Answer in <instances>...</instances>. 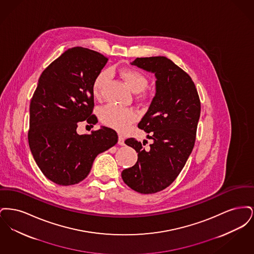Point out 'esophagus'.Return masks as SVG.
Listing matches in <instances>:
<instances>
[{"mask_svg": "<svg viewBox=\"0 0 254 254\" xmlns=\"http://www.w3.org/2000/svg\"><path fill=\"white\" fill-rule=\"evenodd\" d=\"M118 144L120 145H125V139L122 136H119V138H118Z\"/></svg>", "mask_w": 254, "mask_h": 254, "instance_id": "1", "label": "esophagus"}]
</instances>
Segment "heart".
Segmentation results:
<instances>
[{
  "instance_id": "b5f03b06",
  "label": "heart",
  "mask_w": 254,
  "mask_h": 254,
  "mask_svg": "<svg viewBox=\"0 0 254 254\" xmlns=\"http://www.w3.org/2000/svg\"><path fill=\"white\" fill-rule=\"evenodd\" d=\"M120 75L125 80L127 85L135 93L142 92L148 85V80L145 74L134 68H123ZM110 72L107 69L101 70L97 74L93 84L92 91L94 96L99 98L102 95L104 89L108 85ZM141 97H145L142 94ZM99 118L101 122L111 128H114L120 132L126 131L129 126L137 120V114L131 109L121 108L113 104H109L99 110Z\"/></svg>"
}]
</instances>
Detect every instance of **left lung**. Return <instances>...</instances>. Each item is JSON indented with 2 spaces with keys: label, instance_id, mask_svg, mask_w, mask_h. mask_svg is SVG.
<instances>
[{
  "label": "left lung",
  "instance_id": "left-lung-1",
  "mask_svg": "<svg viewBox=\"0 0 254 254\" xmlns=\"http://www.w3.org/2000/svg\"><path fill=\"white\" fill-rule=\"evenodd\" d=\"M131 64L155 74L156 94L138 127L149 133V147L135 138L125 143L138 152L137 163L122 172L133 190L156 193L170 186L193 149L201 103L190 76L164 56L136 58Z\"/></svg>",
  "mask_w": 254,
  "mask_h": 254
}]
</instances>
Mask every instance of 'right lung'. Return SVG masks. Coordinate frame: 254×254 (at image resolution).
<instances>
[{
	"instance_id": "right-lung-1",
	"label": "right lung",
	"mask_w": 254,
	"mask_h": 254,
	"mask_svg": "<svg viewBox=\"0 0 254 254\" xmlns=\"http://www.w3.org/2000/svg\"><path fill=\"white\" fill-rule=\"evenodd\" d=\"M108 57L72 48L53 61L40 76L30 102L28 144L39 169L50 181L71 186L83 181L97 155L117 144L118 135L102 127L79 135L81 121L93 127L92 84Z\"/></svg>"
}]
</instances>
